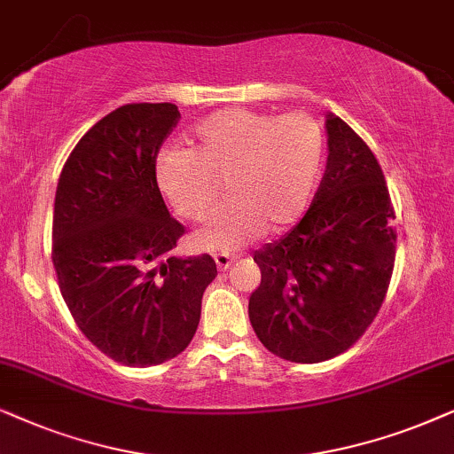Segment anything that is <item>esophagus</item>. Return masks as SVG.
Wrapping results in <instances>:
<instances>
[{"instance_id": "esophagus-1", "label": "esophagus", "mask_w": 454, "mask_h": 454, "mask_svg": "<svg viewBox=\"0 0 454 454\" xmlns=\"http://www.w3.org/2000/svg\"><path fill=\"white\" fill-rule=\"evenodd\" d=\"M214 262L217 265V270L226 271L228 268H231V263L234 262V259L231 255H214Z\"/></svg>"}]
</instances>
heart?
<instances>
[{
	"instance_id": "obj_1",
	"label": "heart",
	"mask_w": 454,
	"mask_h": 454,
	"mask_svg": "<svg viewBox=\"0 0 454 454\" xmlns=\"http://www.w3.org/2000/svg\"><path fill=\"white\" fill-rule=\"evenodd\" d=\"M191 151L170 147L155 160V183L172 209L203 220L226 180L231 201L192 234L199 251L237 253L263 232L301 220L322 176L325 138L309 114L271 116L220 110L191 130Z\"/></svg>"
}]
</instances>
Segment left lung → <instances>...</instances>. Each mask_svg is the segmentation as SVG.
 <instances>
[{"mask_svg": "<svg viewBox=\"0 0 454 454\" xmlns=\"http://www.w3.org/2000/svg\"><path fill=\"white\" fill-rule=\"evenodd\" d=\"M328 164L293 231L255 251L262 284L249 319L263 347L294 364L340 355L378 316L395 268L396 232L382 168L357 132L325 116Z\"/></svg>", "mask_w": 454, "mask_h": 454, "instance_id": "obj_1", "label": "left lung"}]
</instances>
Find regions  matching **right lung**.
Returning <instances> with one entry per match:
<instances>
[{
    "label": "right lung",
    "mask_w": 454,
    "mask_h": 454,
    "mask_svg": "<svg viewBox=\"0 0 454 454\" xmlns=\"http://www.w3.org/2000/svg\"><path fill=\"white\" fill-rule=\"evenodd\" d=\"M180 118L174 104L118 107L76 143L53 203V268L78 328L129 367L189 347L217 276L209 255H172L184 226L155 183V157Z\"/></svg>",
    "instance_id": "obj_1"
}]
</instances>
